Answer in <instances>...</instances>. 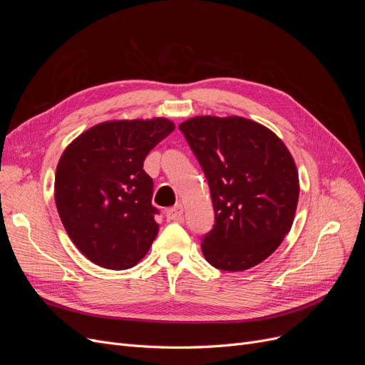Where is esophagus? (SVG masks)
<instances>
[{
	"label": "esophagus",
	"instance_id": "esophagus-1",
	"mask_svg": "<svg viewBox=\"0 0 365 365\" xmlns=\"http://www.w3.org/2000/svg\"><path fill=\"white\" fill-rule=\"evenodd\" d=\"M182 215H184V207L181 204H176L175 207L169 208L168 212H165V217H168V220H175V222H181Z\"/></svg>",
	"mask_w": 365,
	"mask_h": 365
}]
</instances>
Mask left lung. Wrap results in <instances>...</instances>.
Listing matches in <instances>:
<instances>
[{"instance_id":"obj_1","label":"left lung","mask_w":365,"mask_h":365,"mask_svg":"<svg viewBox=\"0 0 365 365\" xmlns=\"http://www.w3.org/2000/svg\"><path fill=\"white\" fill-rule=\"evenodd\" d=\"M180 129L200 161L215 208L202 254L222 271L256 267L294 222L300 182L295 161L271 129L250 118L196 115Z\"/></svg>"}]
</instances>
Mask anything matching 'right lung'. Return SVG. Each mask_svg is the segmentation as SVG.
Returning <instances> with one entry per match:
<instances>
[{
  "mask_svg": "<svg viewBox=\"0 0 365 365\" xmlns=\"http://www.w3.org/2000/svg\"><path fill=\"white\" fill-rule=\"evenodd\" d=\"M169 118L111 120L74 138L56 168L54 201L70 239L86 259L128 269L158 235L148 153L173 132Z\"/></svg>",
  "mask_w": 365,
  "mask_h": 365,
  "instance_id": "1",
  "label": "right lung"
}]
</instances>
